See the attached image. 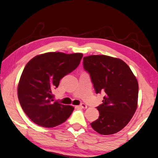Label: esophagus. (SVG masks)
<instances>
[{
    "instance_id": "esophagus-1",
    "label": "esophagus",
    "mask_w": 158,
    "mask_h": 158,
    "mask_svg": "<svg viewBox=\"0 0 158 158\" xmlns=\"http://www.w3.org/2000/svg\"><path fill=\"white\" fill-rule=\"evenodd\" d=\"M79 107L82 108V109H87V106L86 105V104H85V103H81V104L79 105Z\"/></svg>"
}]
</instances>
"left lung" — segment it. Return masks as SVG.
<instances>
[{"instance_id":"obj_1","label":"left lung","mask_w":158,"mask_h":158,"mask_svg":"<svg viewBox=\"0 0 158 158\" xmlns=\"http://www.w3.org/2000/svg\"><path fill=\"white\" fill-rule=\"evenodd\" d=\"M83 66L89 74L95 93H105L103 103L96 107L99 117L90 124L92 127L102 135L119 132L137 109L136 78L125 62L106 55L84 57Z\"/></svg>"}]
</instances>
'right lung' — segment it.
I'll list each match as a JSON object with an SVG mask.
<instances>
[{"mask_svg":"<svg viewBox=\"0 0 158 158\" xmlns=\"http://www.w3.org/2000/svg\"><path fill=\"white\" fill-rule=\"evenodd\" d=\"M83 55L48 52L31 59L22 73L17 94L22 109L33 123L52 127L63 123L73 111L71 106L53 102L52 90L60 79L77 69Z\"/></svg>","mask_w":158,"mask_h":158,"instance_id":"obj_1","label":"right lung"}]
</instances>
